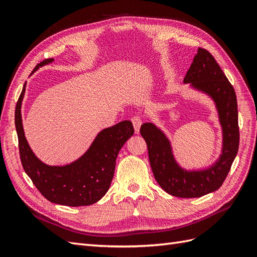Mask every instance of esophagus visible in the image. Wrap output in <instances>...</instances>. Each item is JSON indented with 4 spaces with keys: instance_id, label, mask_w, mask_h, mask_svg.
I'll list each match as a JSON object with an SVG mask.
<instances>
[{
    "instance_id": "1",
    "label": "esophagus",
    "mask_w": 257,
    "mask_h": 257,
    "mask_svg": "<svg viewBox=\"0 0 257 257\" xmlns=\"http://www.w3.org/2000/svg\"><path fill=\"white\" fill-rule=\"evenodd\" d=\"M132 123H133L135 132H136V133H138L139 128H141L142 123H143L142 118H141V116H139V115H135V116H133V118H132Z\"/></svg>"
}]
</instances>
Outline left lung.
I'll list each match as a JSON object with an SVG mask.
<instances>
[{
    "label": "left lung",
    "instance_id": "obj_1",
    "mask_svg": "<svg viewBox=\"0 0 257 257\" xmlns=\"http://www.w3.org/2000/svg\"><path fill=\"white\" fill-rule=\"evenodd\" d=\"M183 82L206 93L216 106L223 132L219 160L206 169L186 170L175 160L169 139L153 123H144L141 134L148 147L154 178L161 188L173 196L194 198L216 191L229 173L239 148L238 107L234 87L212 54L204 48H198Z\"/></svg>",
    "mask_w": 257,
    "mask_h": 257
}]
</instances>
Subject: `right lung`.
<instances>
[{
  "label": "right lung",
  "instance_id": "obj_1",
  "mask_svg": "<svg viewBox=\"0 0 257 257\" xmlns=\"http://www.w3.org/2000/svg\"><path fill=\"white\" fill-rule=\"evenodd\" d=\"M51 62L53 59L44 60L36 65L34 71ZM25 92L26 84L15 111L20 160L25 172L42 195L51 203L69 207L96 203L109 189L116 157L123 145L134 134L133 124L125 120L103 130L78 160L64 166H49L36 158L25 136L21 119Z\"/></svg>",
  "mask_w": 257,
  "mask_h": 257
}]
</instances>
